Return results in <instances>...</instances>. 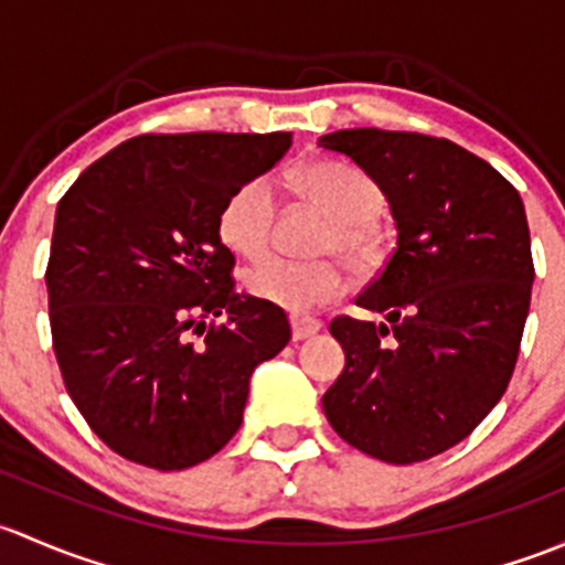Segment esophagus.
I'll use <instances>...</instances> for the list:
<instances>
[{
    "mask_svg": "<svg viewBox=\"0 0 565 565\" xmlns=\"http://www.w3.org/2000/svg\"><path fill=\"white\" fill-rule=\"evenodd\" d=\"M290 331H294V340H307V337L321 331V321L310 316H294L290 318Z\"/></svg>",
    "mask_w": 565,
    "mask_h": 565,
    "instance_id": "esophagus-1",
    "label": "esophagus"
}]
</instances>
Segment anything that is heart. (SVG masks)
<instances>
[{
    "mask_svg": "<svg viewBox=\"0 0 565 565\" xmlns=\"http://www.w3.org/2000/svg\"><path fill=\"white\" fill-rule=\"evenodd\" d=\"M296 188L331 214V225L323 236L326 249H340L351 260L370 258L375 249L372 217L381 209L383 195L367 173L348 162L318 160L296 171ZM275 212V182L269 177L247 179L225 198L220 209V239L234 253L253 258L269 244ZM244 288L266 305L301 316L340 296L345 288V275L340 260L334 258L296 260L269 255L247 271Z\"/></svg>",
    "mask_w": 565,
    "mask_h": 565,
    "instance_id": "obj_1",
    "label": "heart"
}]
</instances>
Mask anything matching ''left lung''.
Returning <instances> with one entry per match:
<instances>
[{
	"label": "left lung",
	"mask_w": 565,
	"mask_h": 565,
	"mask_svg": "<svg viewBox=\"0 0 565 565\" xmlns=\"http://www.w3.org/2000/svg\"><path fill=\"white\" fill-rule=\"evenodd\" d=\"M386 195L397 247L356 305L383 323L334 318L345 370L323 413L353 449L411 465L468 438L503 397L533 288L522 198L446 138L377 127L318 141Z\"/></svg>",
	"instance_id": "left-lung-1"
}]
</instances>
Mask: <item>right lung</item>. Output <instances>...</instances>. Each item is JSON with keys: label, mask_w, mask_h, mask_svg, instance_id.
<instances>
[{"label": "right lung", "mask_w": 565, "mask_h": 565, "mask_svg": "<svg viewBox=\"0 0 565 565\" xmlns=\"http://www.w3.org/2000/svg\"><path fill=\"white\" fill-rule=\"evenodd\" d=\"M290 132L138 136L56 206L49 316L70 399L130 462L184 470L242 427L249 377L290 340L280 307L239 294L220 239L225 198L271 171ZM206 315L226 316L205 330ZM190 330L207 332L201 347Z\"/></svg>", "instance_id": "right-lung-1"}]
</instances>
